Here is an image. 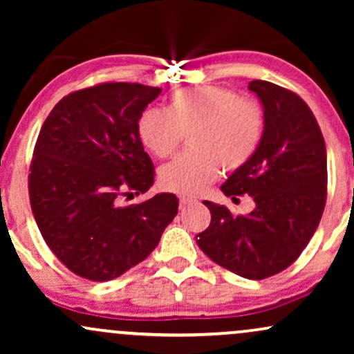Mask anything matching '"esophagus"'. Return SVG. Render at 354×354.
<instances>
[{
	"mask_svg": "<svg viewBox=\"0 0 354 354\" xmlns=\"http://www.w3.org/2000/svg\"><path fill=\"white\" fill-rule=\"evenodd\" d=\"M193 203H196V200H193V198H186V196L180 198V209H185L186 206L193 205Z\"/></svg>",
	"mask_w": 354,
	"mask_h": 354,
	"instance_id": "1",
	"label": "esophagus"
}]
</instances>
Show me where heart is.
<instances>
[{
    "label": "heart",
    "instance_id": "obj_1",
    "mask_svg": "<svg viewBox=\"0 0 354 354\" xmlns=\"http://www.w3.org/2000/svg\"><path fill=\"white\" fill-rule=\"evenodd\" d=\"M141 145L153 156L168 158L188 133L189 151L160 169L165 189L196 196L221 173L238 171L253 160L265 135V111L254 100L221 86L176 91L166 109L145 108L136 120Z\"/></svg>",
    "mask_w": 354,
    "mask_h": 354
}]
</instances>
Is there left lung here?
<instances>
[{
    "instance_id": "8db88e82",
    "label": "left lung",
    "mask_w": 354,
    "mask_h": 354,
    "mask_svg": "<svg viewBox=\"0 0 354 354\" xmlns=\"http://www.w3.org/2000/svg\"><path fill=\"white\" fill-rule=\"evenodd\" d=\"M265 109V135L253 160L221 186L233 201L250 194L256 208L233 214L205 201L211 223L198 246L219 266L248 279L286 270L303 253L326 205V146L315 115L290 89L251 81Z\"/></svg>"
}]
</instances>
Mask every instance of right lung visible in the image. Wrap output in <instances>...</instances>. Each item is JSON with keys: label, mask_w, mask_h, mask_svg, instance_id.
I'll list each match as a JSON object with an SVG mask.
<instances>
[{"label": "right lung", "mask_w": 354, "mask_h": 354, "mask_svg": "<svg viewBox=\"0 0 354 354\" xmlns=\"http://www.w3.org/2000/svg\"><path fill=\"white\" fill-rule=\"evenodd\" d=\"M161 88L100 83L56 103L36 140L28 191L53 254L89 281H109L148 258L178 213L161 193L138 205L154 166L136 133L140 113Z\"/></svg>", "instance_id": "obj_1"}]
</instances>
